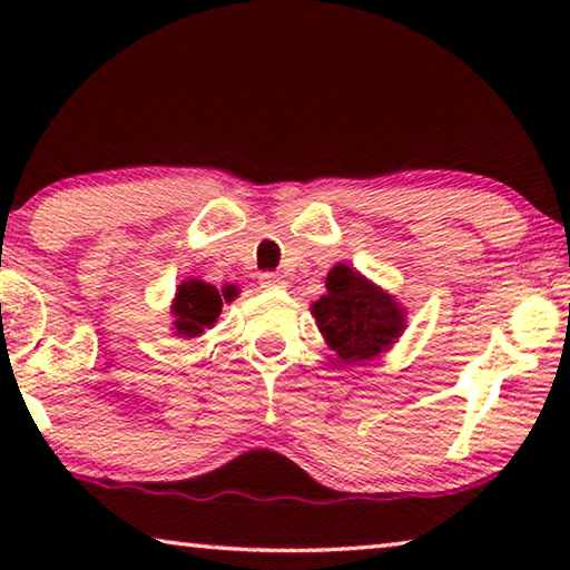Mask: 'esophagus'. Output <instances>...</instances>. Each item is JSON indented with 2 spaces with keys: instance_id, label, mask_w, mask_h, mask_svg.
I'll return each mask as SVG.
<instances>
[{
  "instance_id": "1",
  "label": "esophagus",
  "mask_w": 570,
  "mask_h": 570,
  "mask_svg": "<svg viewBox=\"0 0 570 570\" xmlns=\"http://www.w3.org/2000/svg\"><path fill=\"white\" fill-rule=\"evenodd\" d=\"M258 282H262L264 288H284L286 286V278L278 272H264L262 276H258Z\"/></svg>"
}]
</instances>
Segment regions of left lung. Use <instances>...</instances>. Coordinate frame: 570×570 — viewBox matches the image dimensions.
Returning a JSON list of instances; mask_svg holds the SVG:
<instances>
[{"mask_svg": "<svg viewBox=\"0 0 570 570\" xmlns=\"http://www.w3.org/2000/svg\"><path fill=\"white\" fill-rule=\"evenodd\" d=\"M322 334L342 362L377 356L404 330L402 308L350 266H334L326 276V294L312 306Z\"/></svg>", "mask_w": 570, "mask_h": 570, "instance_id": "obj_1", "label": "left lung"}]
</instances>
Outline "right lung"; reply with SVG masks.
Segmentation results:
<instances>
[{"mask_svg":"<svg viewBox=\"0 0 570 570\" xmlns=\"http://www.w3.org/2000/svg\"><path fill=\"white\" fill-rule=\"evenodd\" d=\"M220 306H224V302H220V294L216 292V286L198 282V278L180 284L176 294V304H173L178 334L183 336L204 334V330L214 326V322L218 320Z\"/></svg>","mask_w":570,"mask_h":570,"instance_id":"add662e5","label":"right lung"}]
</instances>
